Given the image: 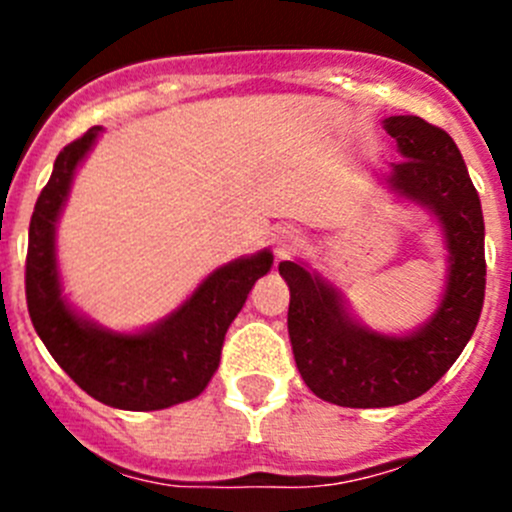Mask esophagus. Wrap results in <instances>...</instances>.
<instances>
[{
    "label": "esophagus",
    "mask_w": 512,
    "mask_h": 512,
    "mask_svg": "<svg viewBox=\"0 0 512 512\" xmlns=\"http://www.w3.org/2000/svg\"><path fill=\"white\" fill-rule=\"evenodd\" d=\"M299 242H302V237H299V232L294 230V227H282L275 235V242H272V245H275L277 260H285V257L292 255L299 247Z\"/></svg>",
    "instance_id": "34e87169"
}]
</instances>
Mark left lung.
I'll return each instance as SVG.
<instances>
[{
  "instance_id": "1",
  "label": "left lung",
  "mask_w": 512,
  "mask_h": 512,
  "mask_svg": "<svg viewBox=\"0 0 512 512\" xmlns=\"http://www.w3.org/2000/svg\"><path fill=\"white\" fill-rule=\"evenodd\" d=\"M384 128L404 158L391 163L389 185L431 210L446 235L448 280L436 314L409 337L371 332L322 277L280 262L299 374L319 399L349 409H384L426 394L473 337L485 297L483 210L461 151L418 116H389Z\"/></svg>"
}]
</instances>
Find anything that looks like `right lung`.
I'll return each mask as SVG.
<instances>
[{
    "label": "right lung",
    "instance_id": "1",
    "mask_svg": "<svg viewBox=\"0 0 512 512\" xmlns=\"http://www.w3.org/2000/svg\"><path fill=\"white\" fill-rule=\"evenodd\" d=\"M94 126L54 160L29 223L27 307L36 334L56 364L101 404L158 411L203 394L220 364L227 327L252 285L272 267L262 250L220 267L173 314L138 334H116L79 317L61 297L54 232L74 170L96 143Z\"/></svg>",
    "mask_w": 512,
    "mask_h": 512
}]
</instances>
